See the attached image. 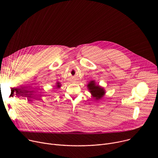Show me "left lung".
<instances>
[{
  "label": "left lung",
  "instance_id": "left-lung-1",
  "mask_svg": "<svg viewBox=\"0 0 158 158\" xmlns=\"http://www.w3.org/2000/svg\"><path fill=\"white\" fill-rule=\"evenodd\" d=\"M87 86L92 96L96 100H99L104 96L105 93L104 88L99 86L98 85H96L94 81H90Z\"/></svg>",
  "mask_w": 158,
  "mask_h": 158
}]
</instances>
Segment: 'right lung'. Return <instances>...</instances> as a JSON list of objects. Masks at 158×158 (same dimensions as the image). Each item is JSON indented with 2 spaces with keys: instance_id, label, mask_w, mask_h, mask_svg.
I'll use <instances>...</instances> for the list:
<instances>
[{
  "instance_id": "right-lung-1",
  "label": "right lung",
  "mask_w": 158,
  "mask_h": 158,
  "mask_svg": "<svg viewBox=\"0 0 158 158\" xmlns=\"http://www.w3.org/2000/svg\"><path fill=\"white\" fill-rule=\"evenodd\" d=\"M61 86V85L60 84V82H57V87H58V88H60Z\"/></svg>"
}]
</instances>
